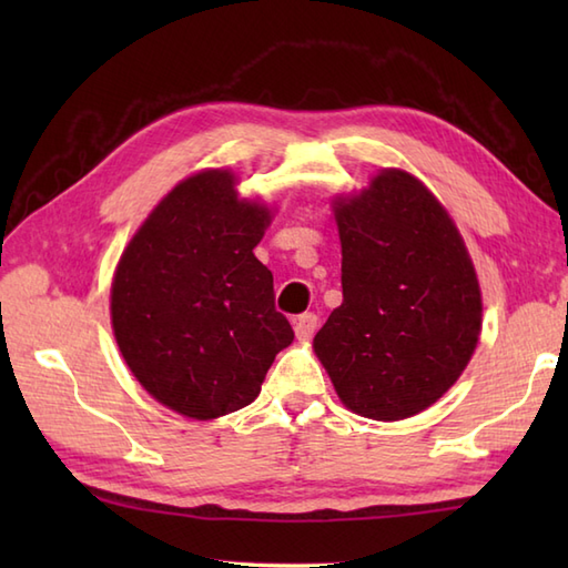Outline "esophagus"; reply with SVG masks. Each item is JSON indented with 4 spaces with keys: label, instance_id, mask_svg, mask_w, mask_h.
<instances>
[{
    "label": "esophagus",
    "instance_id": "esophagus-1",
    "mask_svg": "<svg viewBox=\"0 0 568 568\" xmlns=\"http://www.w3.org/2000/svg\"><path fill=\"white\" fill-rule=\"evenodd\" d=\"M317 324H320V320H317V315H312V312H305V315H300L297 320H295V334H297V339H312V334L317 332Z\"/></svg>",
    "mask_w": 568,
    "mask_h": 568
}]
</instances>
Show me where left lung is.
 <instances>
[{"label":"left lung","instance_id":"left-lung-1","mask_svg":"<svg viewBox=\"0 0 568 568\" xmlns=\"http://www.w3.org/2000/svg\"><path fill=\"white\" fill-rule=\"evenodd\" d=\"M342 291L315 352L352 413L405 419L462 376L480 332V291L464 239L437 197L383 171L336 202Z\"/></svg>","mask_w":568,"mask_h":568}]
</instances>
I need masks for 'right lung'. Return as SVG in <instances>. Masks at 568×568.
<instances>
[{"label":"right lung","mask_w":568,"mask_h":568,"mask_svg":"<svg viewBox=\"0 0 568 568\" xmlns=\"http://www.w3.org/2000/svg\"><path fill=\"white\" fill-rule=\"evenodd\" d=\"M271 212L236 197L234 175L175 185L129 241L112 283V327L155 400L192 419L246 407L295 332L273 273L253 256Z\"/></svg>","instance_id":"add662e5"}]
</instances>
